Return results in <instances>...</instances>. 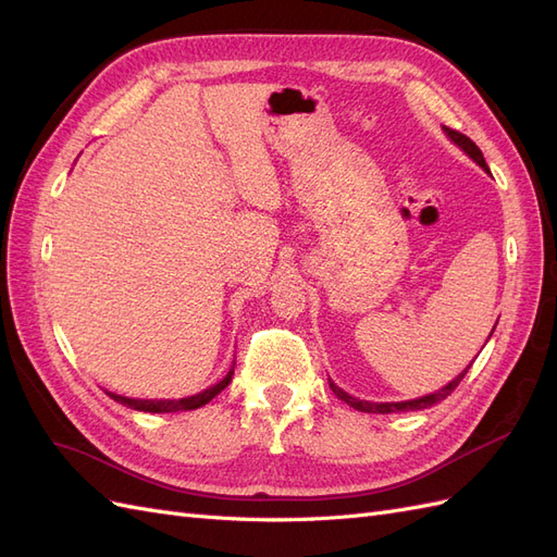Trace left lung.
<instances>
[{
    "instance_id": "left-lung-1",
    "label": "left lung",
    "mask_w": 557,
    "mask_h": 557,
    "mask_svg": "<svg viewBox=\"0 0 557 557\" xmlns=\"http://www.w3.org/2000/svg\"><path fill=\"white\" fill-rule=\"evenodd\" d=\"M444 132H446V137L455 144V146H460L465 153L474 160L479 166H483V170L487 172V164H485V160H483V153H481V148L471 141L469 137H465V134H460L458 129H450V127H444ZM493 332H495V327H493ZM469 369V367H467ZM467 369L462 374H458L455 376L448 385H444L442 391H436V393H430V395H425V397H418V399H407V401H367V399H358V397H352V395H348V393H344L339 385L336 383H332L330 381V387H332V393L339 397L342 401H346L348 407H352V409H358V411H364V413H397V411H418V409H428V407H432V404H436V401H442V399H446L455 387L460 385V381L465 379V374H467Z\"/></svg>"
}]
</instances>
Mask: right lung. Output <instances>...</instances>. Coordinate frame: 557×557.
Masks as SVG:
<instances>
[{
	"mask_svg": "<svg viewBox=\"0 0 557 557\" xmlns=\"http://www.w3.org/2000/svg\"><path fill=\"white\" fill-rule=\"evenodd\" d=\"M234 376V364L227 372V376L223 381H218L215 385L207 387V391H201L193 397H183V399H134V397H123V395H115V393H109L107 395L111 399H115L117 404H125V407L134 409V411H144V413H174V411H193V409H199L205 407V404H209L218 393L225 391V387L230 385Z\"/></svg>",
	"mask_w": 557,
	"mask_h": 557,
	"instance_id": "right-lung-1",
	"label": "right lung"
}]
</instances>
